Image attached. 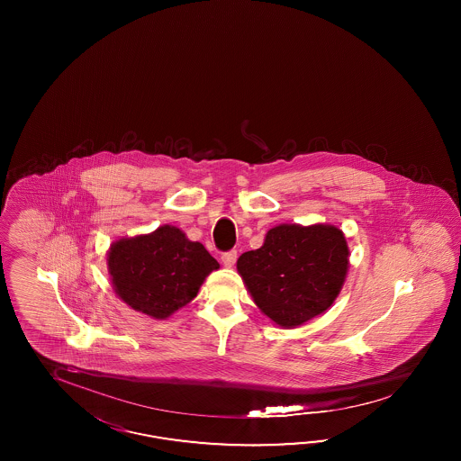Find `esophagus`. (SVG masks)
<instances>
[{
    "instance_id": "esophagus-1",
    "label": "esophagus",
    "mask_w": 461,
    "mask_h": 461,
    "mask_svg": "<svg viewBox=\"0 0 461 461\" xmlns=\"http://www.w3.org/2000/svg\"><path fill=\"white\" fill-rule=\"evenodd\" d=\"M237 258H238L237 250L224 251L223 255H221V262H223L224 267L235 266V262H237Z\"/></svg>"
}]
</instances>
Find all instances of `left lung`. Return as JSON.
<instances>
[{"mask_svg": "<svg viewBox=\"0 0 461 461\" xmlns=\"http://www.w3.org/2000/svg\"><path fill=\"white\" fill-rule=\"evenodd\" d=\"M348 245L333 224H279L238 258L253 303L280 328H297L335 303L348 272Z\"/></svg>", "mask_w": 461, "mask_h": 461, "instance_id": "1", "label": "left lung"}]
</instances>
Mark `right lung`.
<instances>
[{
    "label": "right lung",
    "mask_w": 461,
    "mask_h": 461,
    "mask_svg": "<svg viewBox=\"0 0 461 461\" xmlns=\"http://www.w3.org/2000/svg\"><path fill=\"white\" fill-rule=\"evenodd\" d=\"M220 264L199 241L164 224L149 235L122 238L108 251L114 293L128 306L166 320L194 299Z\"/></svg>",
    "instance_id": "add662e5"
}]
</instances>
